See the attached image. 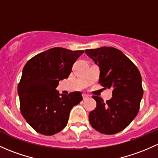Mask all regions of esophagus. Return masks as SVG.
<instances>
[{
	"mask_svg": "<svg viewBox=\"0 0 158 158\" xmlns=\"http://www.w3.org/2000/svg\"><path fill=\"white\" fill-rule=\"evenodd\" d=\"M82 97H83V99L84 100H86V99H88V98H89V94H82Z\"/></svg>",
	"mask_w": 158,
	"mask_h": 158,
	"instance_id": "1",
	"label": "esophagus"
}]
</instances>
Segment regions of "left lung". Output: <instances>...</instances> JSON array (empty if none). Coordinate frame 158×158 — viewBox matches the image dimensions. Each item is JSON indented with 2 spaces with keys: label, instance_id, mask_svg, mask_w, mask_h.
I'll use <instances>...</instances> for the list:
<instances>
[{
  "label": "left lung",
  "instance_id": "1",
  "mask_svg": "<svg viewBox=\"0 0 158 158\" xmlns=\"http://www.w3.org/2000/svg\"><path fill=\"white\" fill-rule=\"evenodd\" d=\"M85 54L98 66L101 85L113 89L112 98L106 103L93 96L97 106L89 113V122L101 133L116 134L137 116L143 95L142 76L135 64L115 48L87 49Z\"/></svg>",
  "mask_w": 158,
  "mask_h": 158
}]
</instances>
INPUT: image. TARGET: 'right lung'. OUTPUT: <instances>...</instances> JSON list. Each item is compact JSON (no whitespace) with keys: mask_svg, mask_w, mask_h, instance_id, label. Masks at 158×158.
I'll return each instance as SVG.
<instances>
[{"mask_svg":"<svg viewBox=\"0 0 158 158\" xmlns=\"http://www.w3.org/2000/svg\"><path fill=\"white\" fill-rule=\"evenodd\" d=\"M84 51L53 48L31 58L18 85L20 110L36 132L52 135L67 124L71 109L82 101V94H60L59 82L67 79L73 65Z\"/></svg>","mask_w":158,"mask_h":158,"instance_id":"right-lung-1","label":"right lung"}]
</instances>
